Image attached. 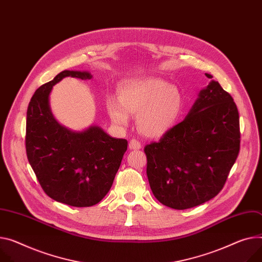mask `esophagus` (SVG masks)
<instances>
[{"mask_svg": "<svg viewBox=\"0 0 262 262\" xmlns=\"http://www.w3.org/2000/svg\"><path fill=\"white\" fill-rule=\"evenodd\" d=\"M129 149L130 150H139V149H142V145H140V143L137 142L136 139H131L129 143Z\"/></svg>", "mask_w": 262, "mask_h": 262, "instance_id": "34e87169", "label": "esophagus"}]
</instances>
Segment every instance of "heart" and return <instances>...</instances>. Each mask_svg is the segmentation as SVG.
<instances>
[{"instance_id": "obj_1", "label": "heart", "mask_w": 262, "mask_h": 262, "mask_svg": "<svg viewBox=\"0 0 262 262\" xmlns=\"http://www.w3.org/2000/svg\"><path fill=\"white\" fill-rule=\"evenodd\" d=\"M117 96H109L106 102L112 123L124 127L130 123V114L137 115L140 132L150 138L171 131L185 108L180 89L157 77L127 79L118 86Z\"/></svg>"}]
</instances>
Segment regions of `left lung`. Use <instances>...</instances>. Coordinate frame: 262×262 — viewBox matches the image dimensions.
<instances>
[{
	"label": "left lung",
	"instance_id": "1",
	"mask_svg": "<svg viewBox=\"0 0 262 262\" xmlns=\"http://www.w3.org/2000/svg\"><path fill=\"white\" fill-rule=\"evenodd\" d=\"M182 123L145 147L151 190L163 205L186 210L223 189L240 148L239 114L232 96L212 79Z\"/></svg>",
	"mask_w": 262,
	"mask_h": 262
}]
</instances>
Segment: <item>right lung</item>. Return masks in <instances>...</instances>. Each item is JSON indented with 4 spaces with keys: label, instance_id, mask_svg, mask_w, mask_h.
Wrapping results in <instances>:
<instances>
[{
    "label": "right lung",
    "instance_id": "right-lung-1",
    "mask_svg": "<svg viewBox=\"0 0 262 262\" xmlns=\"http://www.w3.org/2000/svg\"><path fill=\"white\" fill-rule=\"evenodd\" d=\"M67 76L92 78L88 71L64 70L34 92L27 109L26 152L50 198L72 207H91L111 189L128 142L95 125L73 131L57 122L49 97L53 86Z\"/></svg>",
    "mask_w": 262,
    "mask_h": 262
}]
</instances>
